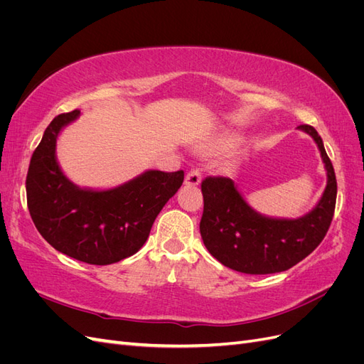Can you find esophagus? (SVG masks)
I'll return each mask as SVG.
<instances>
[{
  "label": "esophagus",
  "instance_id": "obj_1",
  "mask_svg": "<svg viewBox=\"0 0 364 364\" xmlns=\"http://www.w3.org/2000/svg\"><path fill=\"white\" fill-rule=\"evenodd\" d=\"M202 182V174L199 170H191L188 174L185 176V185L196 186Z\"/></svg>",
  "mask_w": 364,
  "mask_h": 364
}]
</instances>
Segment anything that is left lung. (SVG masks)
Wrapping results in <instances>:
<instances>
[{"label":"left lung","mask_w":364,"mask_h":364,"mask_svg":"<svg viewBox=\"0 0 364 364\" xmlns=\"http://www.w3.org/2000/svg\"><path fill=\"white\" fill-rule=\"evenodd\" d=\"M297 129L313 138L326 171L322 197L302 217L258 213L229 178H206L202 182L200 235L209 253L223 266L247 274L289 270L310 255L326 235L336 208V173L316 129L306 124Z\"/></svg>","instance_id":"left-lung-1"}]
</instances>
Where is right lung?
I'll return each instance as SVG.
<instances>
[{
    "label": "right lung",
    "mask_w": 364,
    "mask_h": 364,
    "mask_svg": "<svg viewBox=\"0 0 364 364\" xmlns=\"http://www.w3.org/2000/svg\"><path fill=\"white\" fill-rule=\"evenodd\" d=\"M80 111L54 118L33 153L27 173V203L33 223L65 255L107 266L136 253L153 222L183 182V170H146L112 188L75 185L63 173L56 147L62 130Z\"/></svg>",
    "instance_id": "1"
}]
</instances>
